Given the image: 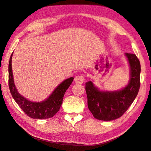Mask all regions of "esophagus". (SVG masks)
Returning <instances> with one entry per match:
<instances>
[{"mask_svg":"<svg viewBox=\"0 0 151 151\" xmlns=\"http://www.w3.org/2000/svg\"><path fill=\"white\" fill-rule=\"evenodd\" d=\"M85 80V77L84 75H81V76H76L74 79L75 83L76 84H83Z\"/></svg>","mask_w":151,"mask_h":151,"instance_id":"obj_1","label":"esophagus"}]
</instances>
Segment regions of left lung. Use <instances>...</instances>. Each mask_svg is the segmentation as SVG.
Masks as SVG:
<instances>
[{"mask_svg": "<svg viewBox=\"0 0 151 151\" xmlns=\"http://www.w3.org/2000/svg\"><path fill=\"white\" fill-rule=\"evenodd\" d=\"M130 68V81L125 88L115 91H101L92 81L86 83L88 106L98 120L111 121L122 116L133 103L140 88V63L135 54L125 53Z\"/></svg>", "mask_w": 151, "mask_h": 151, "instance_id": "left-lung-1", "label": "left lung"}]
</instances>
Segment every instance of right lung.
Wrapping results in <instances>:
<instances>
[{
	"mask_svg": "<svg viewBox=\"0 0 151 151\" xmlns=\"http://www.w3.org/2000/svg\"><path fill=\"white\" fill-rule=\"evenodd\" d=\"M9 63V87L12 96L21 109L28 116L35 119H46L53 117L59 111L62 105L63 96L72 84L74 77L63 81L55 89L50 96L42 102H33L21 95L14 83L12 70V57Z\"/></svg>",
	"mask_w": 151,
	"mask_h": 151,
	"instance_id": "1",
	"label": "right lung"
}]
</instances>
